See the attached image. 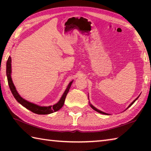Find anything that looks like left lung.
<instances>
[{
    "label": "left lung",
    "instance_id": "obj_1",
    "mask_svg": "<svg viewBox=\"0 0 151 151\" xmlns=\"http://www.w3.org/2000/svg\"><path fill=\"white\" fill-rule=\"evenodd\" d=\"M11 62H12L11 57V56H9V57L6 62V76H7V80H8L9 88L11 89L12 95L14 96V99L17 101L18 103H20L24 107H25L27 109L29 110V111L37 114H51L54 112L58 111V110H60L61 108H62L63 106L64 105V103H65L66 94H67L68 92L69 91V89L70 88L71 85H72L73 81L70 82V83L68 84L67 87L66 88V90L65 91V92H64L62 96H61V98L60 99V100L58 101L57 103L53 104L52 106V105L48 106H39L37 104L31 103V102L27 101L26 99H23L17 92V88L15 87V86L13 83V81H12V77H11V73H12ZM89 104H90V106L91 108L93 109V104H91L90 101H89Z\"/></svg>",
    "mask_w": 151,
    "mask_h": 151
}]
</instances>
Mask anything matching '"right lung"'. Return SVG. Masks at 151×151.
Segmentation results:
<instances>
[{
	"label": "right lung",
	"instance_id": "add662e5",
	"mask_svg": "<svg viewBox=\"0 0 151 151\" xmlns=\"http://www.w3.org/2000/svg\"><path fill=\"white\" fill-rule=\"evenodd\" d=\"M137 99H135V100L133 101V102H132V103H131V104H130V105L129 106V107H130V106H131V105H132V104H133L134 103V102H135V101H136L137 100ZM129 107H128V108H129ZM93 110H94V111H96V112H99V113H101V114H107L106 113H105V112H103V111H100V110H99V109H97L96 108H95V107H94L93 105Z\"/></svg>",
	"mask_w": 151,
	"mask_h": 151
}]
</instances>
